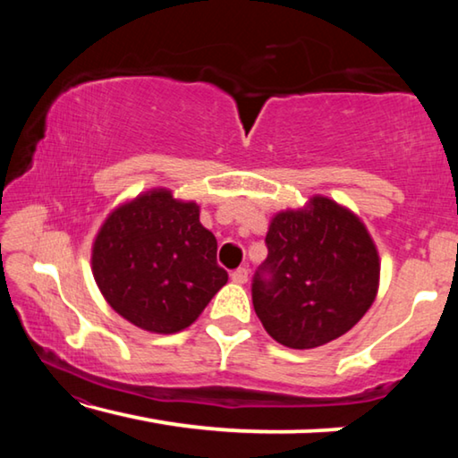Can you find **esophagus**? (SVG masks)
Wrapping results in <instances>:
<instances>
[{"instance_id":"obj_1","label":"esophagus","mask_w":458,"mask_h":458,"mask_svg":"<svg viewBox=\"0 0 458 458\" xmlns=\"http://www.w3.org/2000/svg\"><path fill=\"white\" fill-rule=\"evenodd\" d=\"M230 278H232V283H236V284H244V283L248 281V270H246V268H236L234 273L230 275Z\"/></svg>"}]
</instances>
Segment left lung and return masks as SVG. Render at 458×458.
<instances>
[{
  "label": "left lung",
  "mask_w": 458,
  "mask_h": 458,
  "mask_svg": "<svg viewBox=\"0 0 458 458\" xmlns=\"http://www.w3.org/2000/svg\"><path fill=\"white\" fill-rule=\"evenodd\" d=\"M268 257L252 281L262 327L291 350L337 339L374 303L379 257L358 216L325 196L273 216Z\"/></svg>",
  "instance_id": "1"
}]
</instances>
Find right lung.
<instances>
[{
	"label": "right lung",
	"instance_id": "1",
	"mask_svg": "<svg viewBox=\"0 0 458 458\" xmlns=\"http://www.w3.org/2000/svg\"><path fill=\"white\" fill-rule=\"evenodd\" d=\"M216 250L196 201L155 188L106 216L92 242V276L123 319L169 335L190 327L228 283Z\"/></svg>",
	"mask_w": 458,
	"mask_h": 458
}]
</instances>
